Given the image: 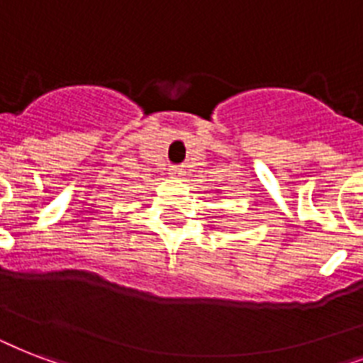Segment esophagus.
<instances>
[{
  "label": "esophagus",
  "instance_id": "1",
  "mask_svg": "<svg viewBox=\"0 0 363 363\" xmlns=\"http://www.w3.org/2000/svg\"><path fill=\"white\" fill-rule=\"evenodd\" d=\"M171 175L175 177V179H181L184 175V167L182 165H175V167H171Z\"/></svg>",
  "mask_w": 363,
  "mask_h": 363
}]
</instances>
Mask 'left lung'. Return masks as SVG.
<instances>
[{
  "instance_id": "8db88e82",
  "label": "left lung",
  "mask_w": 363,
  "mask_h": 363,
  "mask_svg": "<svg viewBox=\"0 0 363 363\" xmlns=\"http://www.w3.org/2000/svg\"><path fill=\"white\" fill-rule=\"evenodd\" d=\"M216 192H218V190H216Z\"/></svg>"
}]
</instances>
